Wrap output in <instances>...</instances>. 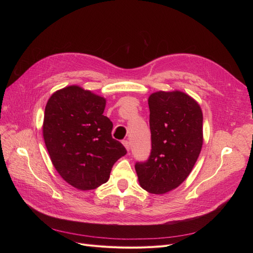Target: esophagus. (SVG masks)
<instances>
[{"instance_id":"34e87169","label":"esophagus","mask_w":253,"mask_h":253,"mask_svg":"<svg viewBox=\"0 0 253 253\" xmlns=\"http://www.w3.org/2000/svg\"><path fill=\"white\" fill-rule=\"evenodd\" d=\"M124 145L126 147V151L127 152H129V149H131V144H129V141L128 140H124Z\"/></svg>"}]
</instances>
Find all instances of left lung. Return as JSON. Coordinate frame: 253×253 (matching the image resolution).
I'll use <instances>...</instances> for the list:
<instances>
[{
    "instance_id": "1",
    "label": "left lung",
    "mask_w": 253,
    "mask_h": 253,
    "mask_svg": "<svg viewBox=\"0 0 253 253\" xmlns=\"http://www.w3.org/2000/svg\"><path fill=\"white\" fill-rule=\"evenodd\" d=\"M152 150L136 163L142 189L165 194L177 188L192 171L203 147V112L192 97L179 90L149 97Z\"/></svg>"
}]
</instances>
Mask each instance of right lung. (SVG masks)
I'll return each instance as SVG.
<instances>
[{
  "label": "right lung",
  "instance_id": "obj_1",
  "mask_svg": "<svg viewBox=\"0 0 253 253\" xmlns=\"http://www.w3.org/2000/svg\"><path fill=\"white\" fill-rule=\"evenodd\" d=\"M105 99L71 85L57 90L45 106L43 137L51 163L67 183L82 191L110 178L114 164L126 154L112 137L113 124L103 115Z\"/></svg>",
  "mask_w": 253,
  "mask_h": 253
}]
</instances>
